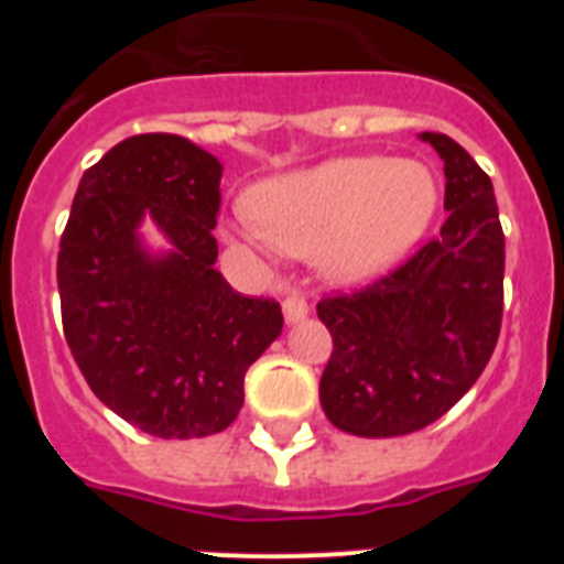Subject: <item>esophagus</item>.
I'll use <instances>...</instances> for the list:
<instances>
[{
	"instance_id": "34e87169",
	"label": "esophagus",
	"mask_w": 564,
	"mask_h": 564,
	"mask_svg": "<svg viewBox=\"0 0 564 564\" xmlns=\"http://www.w3.org/2000/svg\"><path fill=\"white\" fill-rule=\"evenodd\" d=\"M282 311H285L288 322H299V318L307 316V302L302 293L291 291L285 299H282Z\"/></svg>"
}]
</instances>
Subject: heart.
I'll return each mask as SVG.
<instances>
[{"label": "heart", "mask_w": 564, "mask_h": 564, "mask_svg": "<svg viewBox=\"0 0 564 564\" xmlns=\"http://www.w3.org/2000/svg\"><path fill=\"white\" fill-rule=\"evenodd\" d=\"M435 208L437 183L423 163L333 158L253 186L246 234L279 251L316 253L338 279H364L421 239Z\"/></svg>", "instance_id": "heart-1"}]
</instances>
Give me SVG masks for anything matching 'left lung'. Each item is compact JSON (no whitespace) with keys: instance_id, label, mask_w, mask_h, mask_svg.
I'll return each instance as SVG.
<instances>
[{"instance_id":"left-lung-1","label":"left lung","mask_w":564,"mask_h":564,"mask_svg":"<svg viewBox=\"0 0 564 564\" xmlns=\"http://www.w3.org/2000/svg\"><path fill=\"white\" fill-rule=\"evenodd\" d=\"M421 138L446 172L441 234L383 276L316 305L333 336L322 410L358 437L410 435L446 415L500 338L506 237L491 177L449 134Z\"/></svg>"}]
</instances>
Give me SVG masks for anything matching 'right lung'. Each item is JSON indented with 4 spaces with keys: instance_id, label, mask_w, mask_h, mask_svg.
Here are the masks:
<instances>
[{
    "instance_id": "1",
    "label": "right lung",
    "mask_w": 564,
    "mask_h": 564,
    "mask_svg": "<svg viewBox=\"0 0 564 564\" xmlns=\"http://www.w3.org/2000/svg\"><path fill=\"white\" fill-rule=\"evenodd\" d=\"M223 166L188 138H127L84 172L58 246L67 347L115 415L154 437L231 426L246 372L282 333L276 299L242 296L214 268ZM173 239L152 260L133 228Z\"/></svg>"
}]
</instances>
